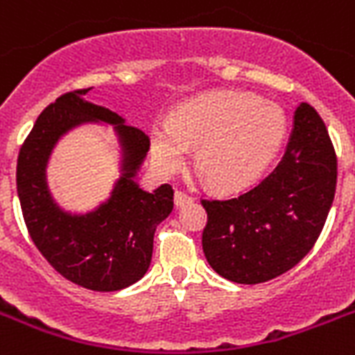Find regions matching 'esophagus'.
Segmentation results:
<instances>
[{
	"label": "esophagus",
	"mask_w": 355,
	"mask_h": 355,
	"mask_svg": "<svg viewBox=\"0 0 355 355\" xmlns=\"http://www.w3.org/2000/svg\"><path fill=\"white\" fill-rule=\"evenodd\" d=\"M174 201H175V205H183V203H191V201H192V196H191V194H187V192H183V191H175Z\"/></svg>",
	"instance_id": "34e87169"
}]
</instances>
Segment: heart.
I'll return each instance as SVG.
<instances>
[{"mask_svg":"<svg viewBox=\"0 0 355 355\" xmlns=\"http://www.w3.org/2000/svg\"><path fill=\"white\" fill-rule=\"evenodd\" d=\"M284 137L286 115L275 102L253 93L212 92L178 107L170 123H155L150 146L166 174L185 164L189 146H198L196 166L211 185L236 191L268 168Z\"/></svg>","mask_w":355,"mask_h":355,"instance_id":"heart-1","label":"heart"}]
</instances>
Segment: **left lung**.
Segmentation results:
<instances>
[{"instance_id":"8db88e82","label":"left lung","mask_w":355,"mask_h":355,"mask_svg":"<svg viewBox=\"0 0 355 355\" xmlns=\"http://www.w3.org/2000/svg\"><path fill=\"white\" fill-rule=\"evenodd\" d=\"M337 185V155L321 115L302 102L284 157L260 183L231 198H205L201 245L223 279L260 284L290 271L324 227Z\"/></svg>"}]
</instances>
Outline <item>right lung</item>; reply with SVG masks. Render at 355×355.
<instances>
[{
	"label": "right lung",
	"instance_id": "1",
	"mask_svg": "<svg viewBox=\"0 0 355 355\" xmlns=\"http://www.w3.org/2000/svg\"><path fill=\"white\" fill-rule=\"evenodd\" d=\"M89 89L64 93L40 113L19 148L16 187L31 240L56 273L86 290L117 291L146 273L155 229L174 207V189H139L133 175L148 152L150 137L124 124L117 113L84 101ZM87 120L118 124L125 146V174L107 204L86 217H71L50 200L44 164L61 133Z\"/></svg>",
	"mask_w": 355,
	"mask_h": 355
}]
</instances>
